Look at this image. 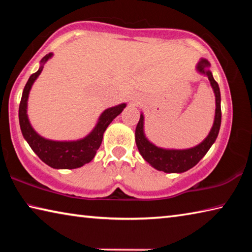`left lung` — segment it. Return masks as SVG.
Wrapping results in <instances>:
<instances>
[{
	"mask_svg": "<svg viewBox=\"0 0 252 252\" xmlns=\"http://www.w3.org/2000/svg\"><path fill=\"white\" fill-rule=\"evenodd\" d=\"M210 66L207 60H201L198 63L197 70L200 73L208 76L210 84L216 94V117L212 129L203 141L197 147L186 149V150H168V149L158 148L146 138L143 132V116H140V120L135 127V142L140 155L143 157L148 163L153 168L167 173H181L194 167L198 162L206 156L209 149L215 143L218 136L221 125V96L218 83L213 79L212 73L208 67Z\"/></svg>",
	"mask_w": 252,
	"mask_h": 252,
	"instance_id": "8db88e82",
	"label": "left lung"
}]
</instances>
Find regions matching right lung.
Instances as JSON below:
<instances>
[{
    "label": "right lung",
    "mask_w": 252,
    "mask_h": 252,
    "mask_svg": "<svg viewBox=\"0 0 252 252\" xmlns=\"http://www.w3.org/2000/svg\"><path fill=\"white\" fill-rule=\"evenodd\" d=\"M52 53L46 54L41 60V66L33 73L25 84L19 106V121L21 131L32 150L40 159L54 169H75L85 163H89L94 158L97 149L100 148L106 127L126 108V103L119 104L113 108L106 109L100 116L99 121L90 134L78 141H52L42 138L33 130L30 125L27 114L28 97L32 84L43 70V64L52 57Z\"/></svg>",
    "instance_id": "1"
}]
</instances>
